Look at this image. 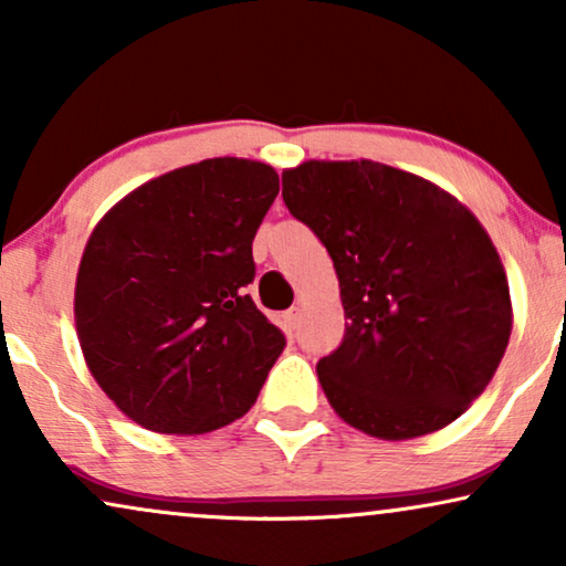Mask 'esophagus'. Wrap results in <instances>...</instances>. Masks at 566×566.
Returning <instances> with one entry per match:
<instances>
[{
  "mask_svg": "<svg viewBox=\"0 0 566 566\" xmlns=\"http://www.w3.org/2000/svg\"><path fill=\"white\" fill-rule=\"evenodd\" d=\"M298 319H301V308H298V306H293V308H289V312L283 314V324H285V327H289L291 332L298 327Z\"/></svg>",
  "mask_w": 566,
  "mask_h": 566,
  "instance_id": "esophagus-1",
  "label": "esophagus"
}]
</instances>
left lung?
Listing matches in <instances>:
<instances>
[{"mask_svg":"<svg viewBox=\"0 0 566 566\" xmlns=\"http://www.w3.org/2000/svg\"><path fill=\"white\" fill-rule=\"evenodd\" d=\"M283 200L327 247L345 337L316 363L332 409L381 440L428 436L492 381L513 329L505 268L474 213L405 169L308 159Z\"/></svg>","mask_w":566,"mask_h":566,"instance_id":"obj_1","label":"left lung"}]
</instances>
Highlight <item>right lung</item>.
<instances>
[{
	"instance_id": "1",
	"label": "right lung",
	"mask_w": 566,
	"mask_h": 566,
	"mask_svg": "<svg viewBox=\"0 0 566 566\" xmlns=\"http://www.w3.org/2000/svg\"><path fill=\"white\" fill-rule=\"evenodd\" d=\"M277 190L265 161L203 159L130 190L92 229L76 337L99 389L142 428L203 436L258 401L285 337L244 285Z\"/></svg>"
}]
</instances>
